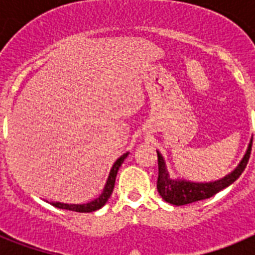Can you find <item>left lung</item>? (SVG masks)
Listing matches in <instances>:
<instances>
[{
    "label": "left lung",
    "instance_id": "obj_1",
    "mask_svg": "<svg viewBox=\"0 0 255 255\" xmlns=\"http://www.w3.org/2000/svg\"><path fill=\"white\" fill-rule=\"evenodd\" d=\"M252 143L253 138L251 139V143L248 145V149L245 152L242 161L239 162L236 168L234 171L224 176L222 179L215 180V181L208 182H195L189 181L185 179H173L170 176V172L167 170L166 162L162 157L161 153L157 150L158 155V180H157V190L162 199L166 200L167 203L173 206H185L189 203H194L198 200H203L207 198L213 197L218 191L224 190L225 188L230 186L233 182H235L242 175L243 171L247 167L249 157H251Z\"/></svg>",
    "mask_w": 255,
    "mask_h": 255
}]
</instances>
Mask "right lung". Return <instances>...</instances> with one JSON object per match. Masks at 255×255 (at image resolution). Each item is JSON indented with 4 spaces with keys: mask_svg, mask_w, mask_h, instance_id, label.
<instances>
[{
    "mask_svg": "<svg viewBox=\"0 0 255 255\" xmlns=\"http://www.w3.org/2000/svg\"><path fill=\"white\" fill-rule=\"evenodd\" d=\"M129 152L124 153L121 157L116 159V162L112 166L111 171H110V175H108V179L106 181V185L103 188V191L101 193V195L96 199H93L92 202H88V203L84 204H69V203H61V202H51L52 206H55L56 208L61 209H67V211H74V212H80V213H89V212H94L97 209L102 208L107 200L111 197L112 191H114L115 188V181H116L117 172H119V168L121 167L123 162L125 161V158L128 157Z\"/></svg>",
    "mask_w": 255,
    "mask_h": 255,
    "instance_id": "obj_1",
    "label": "right lung"
}]
</instances>
